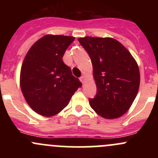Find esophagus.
<instances>
[{
    "label": "esophagus",
    "mask_w": 158,
    "mask_h": 158,
    "mask_svg": "<svg viewBox=\"0 0 158 158\" xmlns=\"http://www.w3.org/2000/svg\"><path fill=\"white\" fill-rule=\"evenodd\" d=\"M85 80H86V79H85V76H81V77H80V81H81V82H82V84L85 83Z\"/></svg>",
    "instance_id": "obj_1"
}]
</instances>
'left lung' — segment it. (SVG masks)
Returning <instances> with one entry per match:
<instances>
[{
	"label": "left lung",
	"instance_id": "1",
	"mask_svg": "<svg viewBox=\"0 0 158 158\" xmlns=\"http://www.w3.org/2000/svg\"><path fill=\"white\" fill-rule=\"evenodd\" d=\"M90 56L97 87L91 108L106 119L118 118L128 111L140 85L138 63L130 52L111 37L78 39Z\"/></svg>",
	"mask_w": 158,
	"mask_h": 158
}]
</instances>
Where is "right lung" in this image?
<instances>
[{"label":"right lung","mask_w":158,"mask_h":158,"mask_svg":"<svg viewBox=\"0 0 158 158\" xmlns=\"http://www.w3.org/2000/svg\"><path fill=\"white\" fill-rule=\"evenodd\" d=\"M75 37L47 34L28 50L20 69V85L25 100L35 112L45 117L58 114L82 86L63 56Z\"/></svg>","instance_id":"add662e5"}]
</instances>
